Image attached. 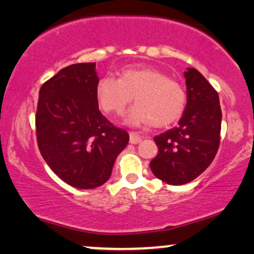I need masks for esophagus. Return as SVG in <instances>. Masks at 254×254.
Returning a JSON list of instances; mask_svg holds the SVG:
<instances>
[{
  "label": "esophagus",
  "mask_w": 254,
  "mask_h": 254,
  "mask_svg": "<svg viewBox=\"0 0 254 254\" xmlns=\"http://www.w3.org/2000/svg\"><path fill=\"white\" fill-rule=\"evenodd\" d=\"M143 136H140L137 132H130V143L131 144H139L143 140Z\"/></svg>",
  "instance_id": "esophagus-1"
}]
</instances>
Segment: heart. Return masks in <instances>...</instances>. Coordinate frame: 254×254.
<instances>
[{
  "label": "heart",
  "mask_w": 254,
  "mask_h": 254,
  "mask_svg": "<svg viewBox=\"0 0 254 254\" xmlns=\"http://www.w3.org/2000/svg\"><path fill=\"white\" fill-rule=\"evenodd\" d=\"M132 97L137 103L127 118L131 125L152 123L154 127H166L181 116L186 104L181 84L147 66L127 67L120 79L103 76L96 86L97 102L108 114L123 115Z\"/></svg>",
  "instance_id": "obj_1"
}]
</instances>
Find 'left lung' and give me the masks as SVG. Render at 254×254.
<instances>
[{"label": "left lung", "mask_w": 254, "mask_h": 254, "mask_svg": "<svg viewBox=\"0 0 254 254\" xmlns=\"http://www.w3.org/2000/svg\"><path fill=\"white\" fill-rule=\"evenodd\" d=\"M184 74L185 111L178 127L154 137L159 151L150 162L155 177L174 186L188 184L209 167L218 151L222 123L217 92L197 69Z\"/></svg>", "instance_id": "1"}]
</instances>
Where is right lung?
<instances>
[{"mask_svg":"<svg viewBox=\"0 0 254 254\" xmlns=\"http://www.w3.org/2000/svg\"><path fill=\"white\" fill-rule=\"evenodd\" d=\"M95 63L59 70L39 90L37 141L51 170L72 187L94 189L109 180L129 134L99 110Z\"/></svg>","mask_w":254,"mask_h":254,"instance_id":"1","label":"right lung"}]
</instances>
